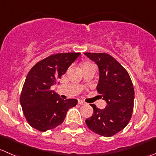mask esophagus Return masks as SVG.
Masks as SVG:
<instances>
[{"label": "esophagus", "instance_id": "34e87169", "mask_svg": "<svg viewBox=\"0 0 156 156\" xmlns=\"http://www.w3.org/2000/svg\"><path fill=\"white\" fill-rule=\"evenodd\" d=\"M78 104H80V105H84V104H86V103L84 102L83 101L79 100V101H78Z\"/></svg>", "mask_w": 156, "mask_h": 156}]
</instances>
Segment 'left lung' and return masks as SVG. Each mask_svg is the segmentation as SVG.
<instances>
[{"label":"left lung","instance_id":"8db88e82","mask_svg":"<svg viewBox=\"0 0 156 156\" xmlns=\"http://www.w3.org/2000/svg\"><path fill=\"white\" fill-rule=\"evenodd\" d=\"M99 69L97 90L107 103L104 110L90 104L94 113L85 120L95 133L110 137L124 129L133 110L134 88L126 69L107 53H84Z\"/></svg>","mask_w":156,"mask_h":156}]
</instances>
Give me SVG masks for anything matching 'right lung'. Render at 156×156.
Here are the masks:
<instances>
[{"instance_id":"1","label":"right lung","mask_w":156,"mask_h":156,"mask_svg":"<svg viewBox=\"0 0 156 156\" xmlns=\"http://www.w3.org/2000/svg\"><path fill=\"white\" fill-rule=\"evenodd\" d=\"M80 53L68 52L52 55L36 63L29 72L20 102L29 124L45 132L61 124L69 108L78 103L76 99L63 100L52 90Z\"/></svg>"}]
</instances>
